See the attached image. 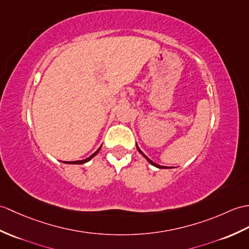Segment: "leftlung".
Returning <instances> with one entry per match:
<instances>
[{"label": "left lung", "mask_w": 249, "mask_h": 249, "mask_svg": "<svg viewBox=\"0 0 249 249\" xmlns=\"http://www.w3.org/2000/svg\"><path fill=\"white\" fill-rule=\"evenodd\" d=\"M137 149H138V151H139V153H140V154H142V155L144 156V157H145V158L147 159V161H148V162H149V163H151V164H153L154 166H156V167H159V169H165V167H166V166H162V165H159V164H157V163H155V162H153V161H152L151 159H148V158L146 157V156H145V155H144V154L142 153V151H141V149H140V148H139L138 146H137Z\"/></svg>", "instance_id": "8db88e82"}]
</instances>
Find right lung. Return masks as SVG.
Listing matches in <instances>:
<instances>
[{"label": "right lung", "mask_w": 249, "mask_h": 249, "mask_svg": "<svg viewBox=\"0 0 249 249\" xmlns=\"http://www.w3.org/2000/svg\"><path fill=\"white\" fill-rule=\"evenodd\" d=\"M100 149H101V147L100 148H98L97 149V151L95 152V153H93V154H92L91 156H90V157H88V158H87V159H85V160H78V161H69V162H68V161H67V162H65V163H70V164H83V163H86V162H88V161L90 160V159H92V158H93L94 157V156L98 153V152H100Z\"/></svg>", "instance_id": "obj_1"}]
</instances>
